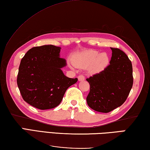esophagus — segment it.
Returning <instances> with one entry per match:
<instances>
[{"mask_svg":"<svg viewBox=\"0 0 150 150\" xmlns=\"http://www.w3.org/2000/svg\"><path fill=\"white\" fill-rule=\"evenodd\" d=\"M78 80H79V81H84L85 80V77L83 75H80L78 76Z\"/></svg>","mask_w":150,"mask_h":150,"instance_id":"34e87169","label":"esophagus"}]
</instances>
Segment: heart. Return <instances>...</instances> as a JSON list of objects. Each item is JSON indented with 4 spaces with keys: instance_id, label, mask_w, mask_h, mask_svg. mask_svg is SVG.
<instances>
[{
    "instance_id": "heart-1",
    "label": "heart",
    "mask_w": 150,
    "mask_h": 150,
    "mask_svg": "<svg viewBox=\"0 0 150 150\" xmlns=\"http://www.w3.org/2000/svg\"><path fill=\"white\" fill-rule=\"evenodd\" d=\"M75 65L80 67L90 66L91 72L97 73L103 70L109 63L108 53H101L97 50L88 49L78 53L75 59Z\"/></svg>"
}]
</instances>
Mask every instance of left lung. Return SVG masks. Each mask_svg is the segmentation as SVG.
I'll return each instance as SVG.
<instances>
[{"label":"left lung","instance_id":"left-lung-1","mask_svg":"<svg viewBox=\"0 0 150 150\" xmlns=\"http://www.w3.org/2000/svg\"><path fill=\"white\" fill-rule=\"evenodd\" d=\"M109 65L86 80L90 85L87 103L92 109L108 113L122 105L132 88V64L122 50L112 48Z\"/></svg>","mask_w":150,"mask_h":150}]
</instances>
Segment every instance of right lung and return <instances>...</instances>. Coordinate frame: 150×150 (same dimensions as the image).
Segmentation results:
<instances>
[{
	"label": "right lung",
	"instance_id": "1",
	"mask_svg": "<svg viewBox=\"0 0 150 150\" xmlns=\"http://www.w3.org/2000/svg\"><path fill=\"white\" fill-rule=\"evenodd\" d=\"M60 51L61 47L52 45L35 47L21 59L16 81L29 105L42 110L56 108L66 90L77 83V78L66 77L61 70L67 63Z\"/></svg>",
	"mask_w": 150,
	"mask_h": 150
}]
</instances>
